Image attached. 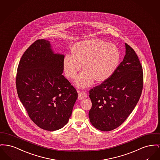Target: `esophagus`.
<instances>
[{
    "label": "esophagus",
    "mask_w": 160,
    "mask_h": 160,
    "mask_svg": "<svg viewBox=\"0 0 160 160\" xmlns=\"http://www.w3.org/2000/svg\"><path fill=\"white\" fill-rule=\"evenodd\" d=\"M78 92L79 93V95H78V99L79 100H82L83 99L85 98H87V94L84 92H79V91H78Z\"/></svg>",
    "instance_id": "esophagus-1"
}]
</instances>
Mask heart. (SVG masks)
Here are the masks:
<instances>
[{
	"label": "heart",
	"instance_id": "b5f03b06",
	"mask_svg": "<svg viewBox=\"0 0 160 160\" xmlns=\"http://www.w3.org/2000/svg\"><path fill=\"white\" fill-rule=\"evenodd\" d=\"M120 58V52L116 45L92 39L76 43L73 53L66 55L63 66L66 75L73 79L83 63L85 70L78 76L76 84L84 88L90 85L95 79L99 82L108 79L118 68Z\"/></svg>",
	"mask_w": 160,
	"mask_h": 160
}]
</instances>
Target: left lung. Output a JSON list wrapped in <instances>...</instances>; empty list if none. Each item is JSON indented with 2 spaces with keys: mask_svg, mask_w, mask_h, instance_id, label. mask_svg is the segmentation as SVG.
I'll use <instances>...</instances> for the list:
<instances>
[{
  "mask_svg": "<svg viewBox=\"0 0 160 160\" xmlns=\"http://www.w3.org/2000/svg\"><path fill=\"white\" fill-rule=\"evenodd\" d=\"M126 55L114 73L89 91L92 126L110 131L120 126L139 101L143 87L142 66L134 50L125 43Z\"/></svg>",
  "mask_w": 160,
  "mask_h": 160,
  "instance_id": "obj_1",
  "label": "left lung"
}]
</instances>
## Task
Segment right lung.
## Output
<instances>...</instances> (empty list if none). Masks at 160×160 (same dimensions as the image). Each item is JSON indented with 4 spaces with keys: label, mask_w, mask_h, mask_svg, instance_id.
Returning <instances> with one entry per match:
<instances>
[{
    "label": "right lung",
    "mask_w": 160,
    "mask_h": 160,
    "mask_svg": "<svg viewBox=\"0 0 160 160\" xmlns=\"http://www.w3.org/2000/svg\"><path fill=\"white\" fill-rule=\"evenodd\" d=\"M64 59L53 53L49 41L37 40L24 52L17 68L20 101L34 123L44 130L66 125L78 98L75 87L62 75Z\"/></svg>",
    "instance_id": "obj_1"
}]
</instances>
